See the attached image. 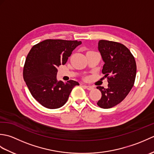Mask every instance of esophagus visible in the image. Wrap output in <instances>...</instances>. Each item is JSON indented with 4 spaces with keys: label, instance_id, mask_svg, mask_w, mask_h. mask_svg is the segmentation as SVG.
<instances>
[{
    "label": "esophagus",
    "instance_id": "esophagus-1",
    "mask_svg": "<svg viewBox=\"0 0 154 154\" xmlns=\"http://www.w3.org/2000/svg\"><path fill=\"white\" fill-rule=\"evenodd\" d=\"M84 87H85V89H87V90H89V91H91V90H92V89H93V87H91V86L85 85Z\"/></svg>",
    "mask_w": 154,
    "mask_h": 154
}]
</instances>
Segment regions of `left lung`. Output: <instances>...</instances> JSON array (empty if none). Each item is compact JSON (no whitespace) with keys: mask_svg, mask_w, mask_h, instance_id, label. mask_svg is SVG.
Listing matches in <instances>:
<instances>
[{"mask_svg":"<svg viewBox=\"0 0 154 154\" xmlns=\"http://www.w3.org/2000/svg\"><path fill=\"white\" fill-rule=\"evenodd\" d=\"M104 62L102 73L107 77L108 88H97L102 93L97 105L110 109L122 102L131 91L136 75V63L130 51L116 42L100 40L98 44Z\"/></svg>","mask_w":154,"mask_h":154,"instance_id":"obj_1","label":"left lung"}]
</instances>
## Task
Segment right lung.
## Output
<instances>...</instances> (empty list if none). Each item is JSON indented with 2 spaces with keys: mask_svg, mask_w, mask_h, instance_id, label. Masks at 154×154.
Returning <instances> with one entry per match:
<instances>
[{
  "mask_svg": "<svg viewBox=\"0 0 154 154\" xmlns=\"http://www.w3.org/2000/svg\"><path fill=\"white\" fill-rule=\"evenodd\" d=\"M81 44L77 40H45L34 45L27 55L23 77L34 99L50 109L66 103L73 87L79 83L57 80V67L65 65L75 48Z\"/></svg>",
  "mask_w": 154,
  "mask_h": 154,
  "instance_id": "obj_1",
  "label": "right lung"
}]
</instances>
